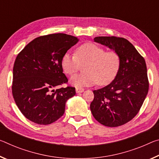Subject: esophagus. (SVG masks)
I'll return each mask as SVG.
<instances>
[{"label": "esophagus", "instance_id": "obj_1", "mask_svg": "<svg viewBox=\"0 0 159 159\" xmlns=\"http://www.w3.org/2000/svg\"><path fill=\"white\" fill-rule=\"evenodd\" d=\"M84 91V89H82V88H76V89H75V92H76V93H83Z\"/></svg>", "mask_w": 159, "mask_h": 159}]
</instances>
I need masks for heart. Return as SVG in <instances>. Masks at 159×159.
<instances>
[{
	"mask_svg": "<svg viewBox=\"0 0 159 159\" xmlns=\"http://www.w3.org/2000/svg\"><path fill=\"white\" fill-rule=\"evenodd\" d=\"M84 74L76 75L70 79L74 86L107 85L117 77L121 66V58L115 51L105 52L102 47L93 43H85L75 52V57L69 53L63 55L61 66L66 75H73L84 65Z\"/></svg>",
	"mask_w": 159,
	"mask_h": 159,
	"instance_id": "b5f03b06",
	"label": "heart"
}]
</instances>
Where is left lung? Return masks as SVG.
I'll return each instance as SVG.
<instances>
[{
    "label": "left lung",
    "mask_w": 159,
    "mask_h": 159,
    "mask_svg": "<svg viewBox=\"0 0 159 159\" xmlns=\"http://www.w3.org/2000/svg\"><path fill=\"white\" fill-rule=\"evenodd\" d=\"M94 42L117 52L121 66L117 77L102 89L93 90L90 110L98 122L115 127L132 120L139 111L148 90L145 60L127 39L96 37Z\"/></svg>",
    "instance_id": "left-lung-1"
}]
</instances>
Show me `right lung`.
Wrapping results in <instances>:
<instances>
[{"label": "right lung", "instance_id": "add662e5", "mask_svg": "<svg viewBox=\"0 0 159 159\" xmlns=\"http://www.w3.org/2000/svg\"><path fill=\"white\" fill-rule=\"evenodd\" d=\"M79 40L63 33L44 35L30 42L17 56L12 92L27 119L47 125L64 115L66 101L75 95V88L55 89L68 82L61 60Z\"/></svg>", "mask_w": 159, "mask_h": 159}]
</instances>
